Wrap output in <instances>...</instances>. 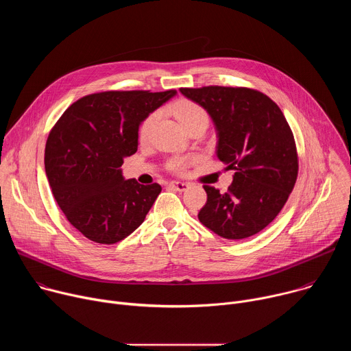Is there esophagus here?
<instances>
[{
  "instance_id": "34e87169",
  "label": "esophagus",
  "mask_w": 351,
  "mask_h": 351,
  "mask_svg": "<svg viewBox=\"0 0 351 351\" xmlns=\"http://www.w3.org/2000/svg\"><path fill=\"white\" fill-rule=\"evenodd\" d=\"M169 187H172L173 190H178V191H184L189 189V183L186 182H169Z\"/></svg>"
}]
</instances>
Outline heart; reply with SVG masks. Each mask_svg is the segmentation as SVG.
<instances>
[{
	"label": "heart",
	"mask_w": 351,
	"mask_h": 351,
	"mask_svg": "<svg viewBox=\"0 0 351 351\" xmlns=\"http://www.w3.org/2000/svg\"><path fill=\"white\" fill-rule=\"evenodd\" d=\"M171 108L184 129H187L189 126H191L193 123H195L198 121H208L206 110L199 104L191 101V99H189V98L176 99V101L171 106ZM158 117H160V112L154 111L152 114H148L143 119V122L140 123V128H138V138L141 141H145L148 138ZM187 164H189L187 158L178 157L169 162V168H171V171H173L176 173H183L187 168Z\"/></svg>",
	"instance_id": "b5f03b06"
}]
</instances>
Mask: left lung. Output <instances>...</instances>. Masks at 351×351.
<instances>
[{
    "label": "left lung",
    "instance_id": "1",
    "mask_svg": "<svg viewBox=\"0 0 351 351\" xmlns=\"http://www.w3.org/2000/svg\"><path fill=\"white\" fill-rule=\"evenodd\" d=\"M204 107L217 132V156L234 169L228 191L204 184L207 203L198 219L221 237L239 240L267 228L295 184L298 156L293 132L275 101L254 88L182 87Z\"/></svg>",
    "mask_w": 351,
    "mask_h": 351
}]
</instances>
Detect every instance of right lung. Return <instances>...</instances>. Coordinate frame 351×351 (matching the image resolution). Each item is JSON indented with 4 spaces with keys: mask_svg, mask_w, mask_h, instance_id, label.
Here are the masks:
<instances>
[{
    "mask_svg": "<svg viewBox=\"0 0 351 351\" xmlns=\"http://www.w3.org/2000/svg\"><path fill=\"white\" fill-rule=\"evenodd\" d=\"M176 90H111L75 101L49 130L44 165L54 198L84 237L114 244L137 229L161 193L158 183L123 180L138 126Z\"/></svg>",
    "mask_w": 351,
    "mask_h": 351,
    "instance_id": "add662e5",
    "label": "right lung"
}]
</instances>
